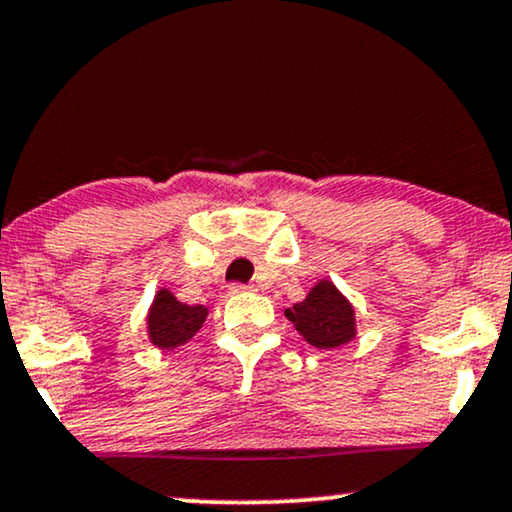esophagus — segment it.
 Instances as JSON below:
<instances>
[{
  "instance_id": "34e87169",
  "label": "esophagus",
  "mask_w": 512,
  "mask_h": 512,
  "mask_svg": "<svg viewBox=\"0 0 512 512\" xmlns=\"http://www.w3.org/2000/svg\"><path fill=\"white\" fill-rule=\"evenodd\" d=\"M251 289H254V287H251V285H242V282H232V285H230V292H232V294L251 292Z\"/></svg>"
}]
</instances>
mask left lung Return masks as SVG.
<instances>
[{
    "mask_svg": "<svg viewBox=\"0 0 512 512\" xmlns=\"http://www.w3.org/2000/svg\"><path fill=\"white\" fill-rule=\"evenodd\" d=\"M285 315L306 342L318 349H337L356 334L351 304L327 280L315 285L306 301L287 308Z\"/></svg>",
    "mask_w": 512,
    "mask_h": 512,
    "instance_id": "1",
    "label": "left lung"
}]
</instances>
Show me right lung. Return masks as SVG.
I'll return each instance as SVG.
<instances>
[{"instance_id": "add662e5", "label": "right lung", "mask_w": 512, "mask_h": 512, "mask_svg": "<svg viewBox=\"0 0 512 512\" xmlns=\"http://www.w3.org/2000/svg\"><path fill=\"white\" fill-rule=\"evenodd\" d=\"M206 308L180 304L173 294H156L154 306L149 311V337L159 349H175L194 337V332L204 325Z\"/></svg>"}]
</instances>
